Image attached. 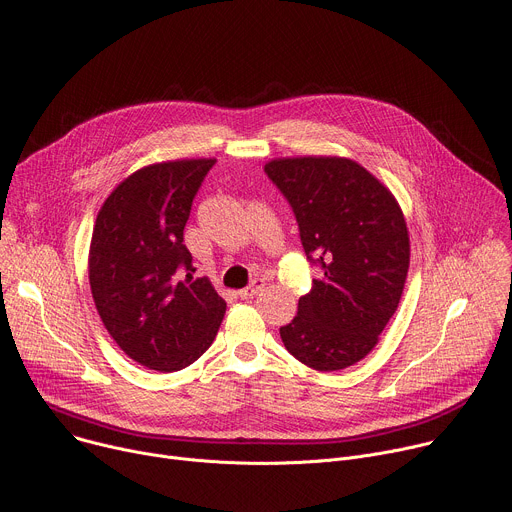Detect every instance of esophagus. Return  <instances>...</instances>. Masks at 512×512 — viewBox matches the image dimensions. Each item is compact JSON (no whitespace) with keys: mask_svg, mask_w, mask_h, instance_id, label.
Returning <instances> with one entry per match:
<instances>
[{"mask_svg":"<svg viewBox=\"0 0 512 512\" xmlns=\"http://www.w3.org/2000/svg\"><path fill=\"white\" fill-rule=\"evenodd\" d=\"M263 286H265V284H263L261 280H257V282L253 284V286H249V288H243V290H239V292H237V296H239V298H243V300H249V298L257 296V294H259V292L263 290Z\"/></svg>","mask_w":512,"mask_h":512,"instance_id":"1","label":"esophagus"}]
</instances>
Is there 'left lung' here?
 I'll list each match as a JSON object with an SVG mask.
<instances>
[{
    "mask_svg": "<svg viewBox=\"0 0 512 512\" xmlns=\"http://www.w3.org/2000/svg\"><path fill=\"white\" fill-rule=\"evenodd\" d=\"M288 198L302 247L324 275L280 329L286 349L316 371L361 361L394 316L410 265L400 204L353 159L284 157L265 163Z\"/></svg>",
    "mask_w": 512,
    "mask_h": 512,
    "instance_id": "8db88e82",
    "label": "left lung"
}]
</instances>
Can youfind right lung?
Returning a JSON list of instances; mask_svg holds the SVG:
<instances>
[{
    "instance_id": "right-lung-1",
    "label": "right lung",
    "mask_w": 512,
    "mask_h": 512,
    "mask_svg": "<svg viewBox=\"0 0 512 512\" xmlns=\"http://www.w3.org/2000/svg\"><path fill=\"white\" fill-rule=\"evenodd\" d=\"M214 163L175 159L130 173L91 232L89 286L104 327L130 359L163 374L206 353L226 312L208 277H192L183 245L194 196Z\"/></svg>"
}]
</instances>
